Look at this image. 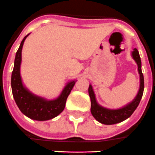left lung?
Returning a JSON list of instances; mask_svg holds the SVG:
<instances>
[{"instance_id":"1","label":"left lung","mask_w":155,"mask_h":155,"mask_svg":"<svg viewBox=\"0 0 155 155\" xmlns=\"http://www.w3.org/2000/svg\"><path fill=\"white\" fill-rule=\"evenodd\" d=\"M131 56L138 65V72L139 74L140 84H139V92L135 97L130 103L124 105V107H119L118 109H110V108L103 107L97 102L93 87L91 84L89 85L88 93H89V97L91 99V113L94 118L103 124H115L124 121L125 119L128 118L133 114V113L139 106V102L142 98L143 88H144V81H143V75L141 70V59L139 57V51L134 48L131 52Z\"/></svg>"}]
</instances>
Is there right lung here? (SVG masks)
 <instances>
[{"label": "right lung", "mask_w": 155, "mask_h": 155, "mask_svg": "<svg viewBox=\"0 0 155 155\" xmlns=\"http://www.w3.org/2000/svg\"><path fill=\"white\" fill-rule=\"evenodd\" d=\"M29 35V34H28ZM27 35L21 42L16 53L14 68L12 74V90L13 97L21 112L28 118L37 121H46L57 117L62 113L66 105V101L75 85L77 80L67 83L61 94L55 99L48 100L45 97L35 95L24 86L21 77V51Z\"/></svg>", "instance_id": "1"}]
</instances>
